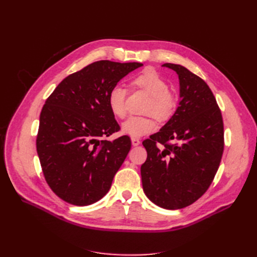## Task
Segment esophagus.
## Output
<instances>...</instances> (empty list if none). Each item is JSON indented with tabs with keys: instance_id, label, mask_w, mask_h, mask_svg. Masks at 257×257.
Instances as JSON below:
<instances>
[{
	"instance_id": "34e87169",
	"label": "esophagus",
	"mask_w": 257,
	"mask_h": 257,
	"mask_svg": "<svg viewBox=\"0 0 257 257\" xmlns=\"http://www.w3.org/2000/svg\"><path fill=\"white\" fill-rule=\"evenodd\" d=\"M139 144H141V141L137 137H132V145L133 146H138Z\"/></svg>"
}]
</instances>
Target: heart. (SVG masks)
Masks as SVG:
<instances>
[{"mask_svg":"<svg viewBox=\"0 0 257 257\" xmlns=\"http://www.w3.org/2000/svg\"><path fill=\"white\" fill-rule=\"evenodd\" d=\"M130 84L134 90L144 91L149 95L144 112L150 114L131 116L123 123L122 131L128 136L142 137L157 127L154 116L159 121H166L174 114L177 99L174 93L168 90L167 81L152 68H146L132 77ZM126 89L120 85H115L108 93V106L116 118L122 119L126 115Z\"/></svg>","mask_w":257,"mask_h":257,"instance_id":"b5f03b06","label":"heart"}]
</instances>
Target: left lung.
<instances>
[{"mask_svg": "<svg viewBox=\"0 0 257 257\" xmlns=\"http://www.w3.org/2000/svg\"><path fill=\"white\" fill-rule=\"evenodd\" d=\"M180 81L176 112L158 133L143 142L144 192L152 203L176 210L206 193L224 151L222 113L208 84L182 65L165 63Z\"/></svg>", "mask_w": 257, "mask_h": 257, "instance_id": "left-lung-1", "label": "left lung"}]
</instances>
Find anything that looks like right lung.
<instances>
[{
	"label": "right lung",
	"mask_w": 257,
	"mask_h": 257,
	"mask_svg": "<svg viewBox=\"0 0 257 257\" xmlns=\"http://www.w3.org/2000/svg\"><path fill=\"white\" fill-rule=\"evenodd\" d=\"M142 63L102 60L67 76L46 99L36 150L53 193L76 206L104 197L131 149L124 135L102 141L120 126L108 106V93Z\"/></svg>",
	"instance_id": "add662e5"
}]
</instances>
